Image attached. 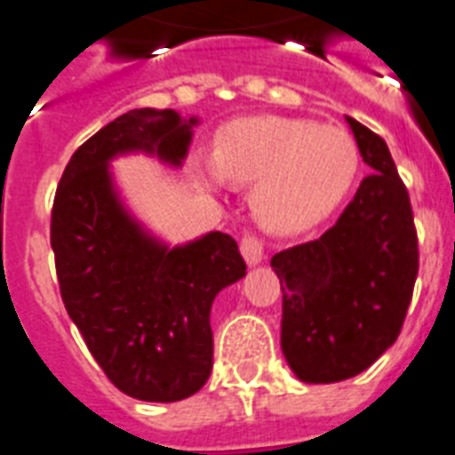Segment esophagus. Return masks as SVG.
Wrapping results in <instances>:
<instances>
[{
    "instance_id": "1",
    "label": "esophagus",
    "mask_w": 455,
    "mask_h": 455,
    "mask_svg": "<svg viewBox=\"0 0 455 455\" xmlns=\"http://www.w3.org/2000/svg\"><path fill=\"white\" fill-rule=\"evenodd\" d=\"M240 251L250 266H257L263 261V240L254 234H245L240 240Z\"/></svg>"
}]
</instances>
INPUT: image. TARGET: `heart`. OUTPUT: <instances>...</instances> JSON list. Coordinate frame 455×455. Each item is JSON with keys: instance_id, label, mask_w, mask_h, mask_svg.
Here are the masks:
<instances>
[{"instance_id": "1", "label": "heart", "mask_w": 455, "mask_h": 455, "mask_svg": "<svg viewBox=\"0 0 455 455\" xmlns=\"http://www.w3.org/2000/svg\"><path fill=\"white\" fill-rule=\"evenodd\" d=\"M356 140L345 129L299 117H247L221 127L210 182L251 187V208L273 231H303L338 208L358 175Z\"/></svg>"}]
</instances>
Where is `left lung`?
Segmentation results:
<instances>
[{"label": "left lung", "mask_w": 455, "mask_h": 455, "mask_svg": "<svg viewBox=\"0 0 455 455\" xmlns=\"http://www.w3.org/2000/svg\"><path fill=\"white\" fill-rule=\"evenodd\" d=\"M349 122L372 169L322 238L275 254L282 351L300 381L333 384L375 363L398 339L419 275L410 194L387 143Z\"/></svg>", "instance_id": "1"}]
</instances>
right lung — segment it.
Wrapping results in <instances>:
<instances>
[{"label": "right lung", "mask_w": 455, "mask_h": 455, "mask_svg": "<svg viewBox=\"0 0 455 455\" xmlns=\"http://www.w3.org/2000/svg\"><path fill=\"white\" fill-rule=\"evenodd\" d=\"M192 124L169 108L129 110L74 152L52 201L64 307L106 377L145 403L189 398L208 381L210 307L247 270L238 243L220 231L175 250L159 245L113 192L110 156L145 150L180 164Z\"/></svg>", "instance_id": "right-lung-1"}]
</instances>
